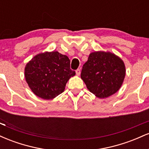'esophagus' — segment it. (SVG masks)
I'll list each match as a JSON object with an SVG mask.
<instances>
[{
    "label": "esophagus",
    "mask_w": 149,
    "mask_h": 149,
    "mask_svg": "<svg viewBox=\"0 0 149 149\" xmlns=\"http://www.w3.org/2000/svg\"><path fill=\"white\" fill-rule=\"evenodd\" d=\"M76 75L77 76H80V70L79 69H78L76 71Z\"/></svg>",
    "instance_id": "obj_1"
}]
</instances>
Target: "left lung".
<instances>
[{"label":"left lung","mask_w":149,"mask_h":149,"mask_svg":"<svg viewBox=\"0 0 149 149\" xmlns=\"http://www.w3.org/2000/svg\"><path fill=\"white\" fill-rule=\"evenodd\" d=\"M126 69L124 61L114 53L95 51L85 63L80 78L87 88L97 97L107 98L120 90Z\"/></svg>","instance_id":"left-lung-1"}]
</instances>
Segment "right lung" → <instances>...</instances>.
<instances>
[{
  "label": "right lung",
  "instance_id": "1",
  "mask_svg": "<svg viewBox=\"0 0 149 149\" xmlns=\"http://www.w3.org/2000/svg\"><path fill=\"white\" fill-rule=\"evenodd\" d=\"M76 72L70 69L67 56L57 51L39 53L26 64V81L34 95L52 100L62 93L66 83Z\"/></svg>",
  "mask_w": 149,
  "mask_h": 149
}]
</instances>
